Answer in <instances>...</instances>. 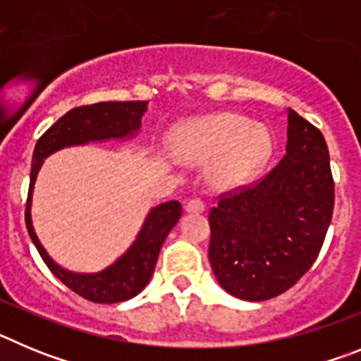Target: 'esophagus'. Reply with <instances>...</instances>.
Here are the masks:
<instances>
[{
    "label": "esophagus",
    "mask_w": 361,
    "mask_h": 361,
    "mask_svg": "<svg viewBox=\"0 0 361 361\" xmlns=\"http://www.w3.org/2000/svg\"><path fill=\"white\" fill-rule=\"evenodd\" d=\"M186 212L188 213H202L204 212V202L199 199H188L186 200Z\"/></svg>",
    "instance_id": "34e87169"
}]
</instances>
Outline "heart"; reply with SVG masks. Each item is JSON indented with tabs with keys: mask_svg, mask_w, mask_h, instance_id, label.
<instances>
[{
	"mask_svg": "<svg viewBox=\"0 0 361 361\" xmlns=\"http://www.w3.org/2000/svg\"><path fill=\"white\" fill-rule=\"evenodd\" d=\"M177 157L186 164H208L206 178L216 191H231L255 180L273 155V137L264 124L238 114L191 119L173 137Z\"/></svg>",
	"mask_w": 361,
	"mask_h": 361,
	"instance_id": "obj_1",
	"label": "heart"
}]
</instances>
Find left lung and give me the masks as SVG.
<instances>
[{"label": "left lung", "mask_w": 361, "mask_h": 361, "mask_svg": "<svg viewBox=\"0 0 361 361\" xmlns=\"http://www.w3.org/2000/svg\"><path fill=\"white\" fill-rule=\"evenodd\" d=\"M334 183L317 126L288 108L282 161L251 188L224 195L209 212V264L229 295L275 298L314 264L331 224Z\"/></svg>", "instance_id": "left-lung-1"}]
</instances>
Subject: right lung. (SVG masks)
<instances>
[{
  "label": "right lung",
  "mask_w": 361,
  "mask_h": 361,
  "mask_svg": "<svg viewBox=\"0 0 361 361\" xmlns=\"http://www.w3.org/2000/svg\"><path fill=\"white\" fill-rule=\"evenodd\" d=\"M146 110H148V101H124V103L108 101V103L72 108L39 137L32 155L30 188H28L27 212H25L28 235L36 250L39 251L43 262L49 266L54 275L73 293L95 304L124 302L139 295L146 288L157 264L159 251L168 233L180 219L183 206L177 200H168L149 209L133 244L106 269L99 273H72L54 262L34 231L30 213L32 191L43 161L54 152L68 146H81L88 142L108 141V139H132L141 130V119Z\"/></svg>",
  "instance_id": "add662e5"
}]
</instances>
